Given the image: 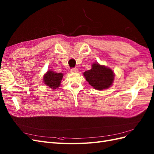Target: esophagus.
Listing matches in <instances>:
<instances>
[{
	"label": "esophagus",
	"mask_w": 154,
	"mask_h": 154,
	"mask_svg": "<svg viewBox=\"0 0 154 154\" xmlns=\"http://www.w3.org/2000/svg\"><path fill=\"white\" fill-rule=\"evenodd\" d=\"M70 72H71V73H77V72H78V69L76 68H73V69H71Z\"/></svg>",
	"instance_id": "1"
}]
</instances>
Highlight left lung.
I'll return each instance as SVG.
<instances>
[{"label": "left lung", "instance_id": "1", "mask_svg": "<svg viewBox=\"0 0 154 154\" xmlns=\"http://www.w3.org/2000/svg\"><path fill=\"white\" fill-rule=\"evenodd\" d=\"M91 69L83 72L88 84L96 90L107 89L113 85L115 74L112 69L98 63H93Z\"/></svg>", "mask_w": 154, "mask_h": 154}]
</instances>
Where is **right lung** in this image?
<instances>
[{
  "label": "right lung",
  "instance_id": "add662e5",
  "mask_svg": "<svg viewBox=\"0 0 154 154\" xmlns=\"http://www.w3.org/2000/svg\"><path fill=\"white\" fill-rule=\"evenodd\" d=\"M63 76V73L55 72L52 70H48L43 77V83L52 89H56L60 86Z\"/></svg>",
  "mask_w": 154,
  "mask_h": 154
}]
</instances>
